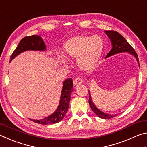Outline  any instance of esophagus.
Instances as JSON below:
<instances>
[{
    "instance_id": "1",
    "label": "esophagus",
    "mask_w": 147,
    "mask_h": 147,
    "mask_svg": "<svg viewBox=\"0 0 147 147\" xmlns=\"http://www.w3.org/2000/svg\"><path fill=\"white\" fill-rule=\"evenodd\" d=\"M82 83V79L80 78V77H77V78L74 79L73 81L74 85H80V84H81Z\"/></svg>"
}]
</instances>
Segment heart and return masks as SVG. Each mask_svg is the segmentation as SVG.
Here are the masks:
<instances>
[{"mask_svg": "<svg viewBox=\"0 0 147 147\" xmlns=\"http://www.w3.org/2000/svg\"><path fill=\"white\" fill-rule=\"evenodd\" d=\"M104 46L103 39L99 36L78 35L65 43L64 55L67 59H76L81 70L91 71L100 63Z\"/></svg>", "mask_w": 147, "mask_h": 147, "instance_id": "b5f03b06", "label": "heart"}]
</instances>
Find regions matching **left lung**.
I'll use <instances>...</instances> for the list:
<instances>
[{
	"mask_svg": "<svg viewBox=\"0 0 147 147\" xmlns=\"http://www.w3.org/2000/svg\"><path fill=\"white\" fill-rule=\"evenodd\" d=\"M106 34H107L109 39H111V43H112V49L107 54L106 57H109L115 54H117L119 53H122V52H128L135 56V58L138 61H139L138 56L136 52L134 51L133 47H131L128 42L126 40L125 38H124L123 36L118 33L117 32L113 31V30H109V31H105ZM89 106H90L92 110L94 111V113L96 114V115L98 116L100 118L108 119L113 117H115L117 114L115 115H111V114H106L105 113L102 112L100 110L96 108V107L94 105L93 102H92V99L90 95V92L89 91Z\"/></svg>",
	"mask_w": 147,
	"mask_h": 147,
	"instance_id": "8db88e82",
	"label": "left lung"
}]
</instances>
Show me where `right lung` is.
I'll use <instances>...</instances> for the list:
<instances>
[{
    "instance_id": "1",
    "label": "right lung",
    "mask_w": 147,
    "mask_h": 147,
    "mask_svg": "<svg viewBox=\"0 0 147 147\" xmlns=\"http://www.w3.org/2000/svg\"><path fill=\"white\" fill-rule=\"evenodd\" d=\"M46 49L43 39L39 36H27L22 39L18 46L13 51L10 56V61L19 54L28 50L32 51H45ZM73 80L72 78L67 79L63 82V89L61 91V95L58 108L56 111L51 115L41 120H32L34 122L41 124H52L58 123L64 118L65 115L68 110L69 102L71 100V94L73 89Z\"/></svg>"
}]
</instances>
